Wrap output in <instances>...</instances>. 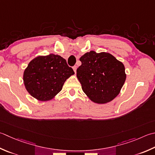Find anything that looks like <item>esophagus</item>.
Here are the masks:
<instances>
[{
  "label": "esophagus",
  "mask_w": 155,
  "mask_h": 155,
  "mask_svg": "<svg viewBox=\"0 0 155 155\" xmlns=\"http://www.w3.org/2000/svg\"><path fill=\"white\" fill-rule=\"evenodd\" d=\"M72 68H73V70H74V72L76 73V72H77V66H74L73 67H72Z\"/></svg>",
  "instance_id": "esophagus-1"
}]
</instances>
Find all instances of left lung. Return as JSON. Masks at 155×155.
Listing matches in <instances>:
<instances>
[{"label": "left lung", "mask_w": 155, "mask_h": 155, "mask_svg": "<svg viewBox=\"0 0 155 155\" xmlns=\"http://www.w3.org/2000/svg\"><path fill=\"white\" fill-rule=\"evenodd\" d=\"M80 61L82 64L77 70V77L83 92L97 104L112 101L126 81L123 64L110 54L94 51L84 54Z\"/></svg>", "instance_id": "1"}]
</instances>
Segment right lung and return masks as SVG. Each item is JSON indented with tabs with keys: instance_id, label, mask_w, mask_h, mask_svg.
Returning a JSON list of instances; mask_svg holds the SVG:
<instances>
[{
	"instance_id": "obj_1",
	"label": "right lung",
	"mask_w": 155,
	"mask_h": 155,
	"mask_svg": "<svg viewBox=\"0 0 155 155\" xmlns=\"http://www.w3.org/2000/svg\"><path fill=\"white\" fill-rule=\"evenodd\" d=\"M74 74L65 59L51 54L32 60L24 71L23 81L30 95L45 101L57 95L66 80Z\"/></svg>"
}]
</instances>
